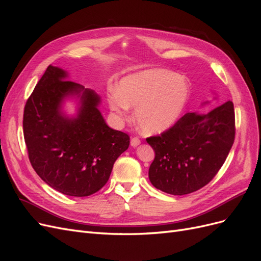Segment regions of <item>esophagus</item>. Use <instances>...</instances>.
Segmentation results:
<instances>
[{
	"label": "esophagus",
	"instance_id": "34e87169",
	"mask_svg": "<svg viewBox=\"0 0 261 261\" xmlns=\"http://www.w3.org/2000/svg\"><path fill=\"white\" fill-rule=\"evenodd\" d=\"M140 144V139L138 137H133L130 139V145L132 147H137Z\"/></svg>",
	"mask_w": 261,
	"mask_h": 261
}]
</instances>
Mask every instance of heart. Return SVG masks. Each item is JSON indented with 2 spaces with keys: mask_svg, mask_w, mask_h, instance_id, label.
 <instances>
[{
  "mask_svg": "<svg viewBox=\"0 0 261 261\" xmlns=\"http://www.w3.org/2000/svg\"><path fill=\"white\" fill-rule=\"evenodd\" d=\"M189 85L184 77L162 68L146 69L124 77L118 91L109 93V106L120 116L136 108L139 129L148 135L171 128L183 114L189 99Z\"/></svg>",
  "mask_w": 261,
  "mask_h": 261,
  "instance_id": "obj_1",
  "label": "heart"
}]
</instances>
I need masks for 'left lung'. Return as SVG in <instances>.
<instances>
[{
    "mask_svg": "<svg viewBox=\"0 0 261 261\" xmlns=\"http://www.w3.org/2000/svg\"><path fill=\"white\" fill-rule=\"evenodd\" d=\"M234 138L232 101L207 114L186 113L161 135L147 138L155 152L149 179L155 188L171 195L198 191L217 175Z\"/></svg>",
    "mask_w": 261,
    "mask_h": 261,
    "instance_id": "obj_1",
    "label": "left lung"
}]
</instances>
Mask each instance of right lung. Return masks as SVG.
<instances>
[{"instance_id":"add662e5","label":"right lung","mask_w":261,"mask_h":261,"mask_svg":"<svg viewBox=\"0 0 261 261\" xmlns=\"http://www.w3.org/2000/svg\"><path fill=\"white\" fill-rule=\"evenodd\" d=\"M66 76L59 67L46 68L23 110V138L29 161L42 180L64 195L86 197L107 184L129 136L109 127L98 110L99 96ZM68 95L81 97L77 118L60 112Z\"/></svg>"}]
</instances>
